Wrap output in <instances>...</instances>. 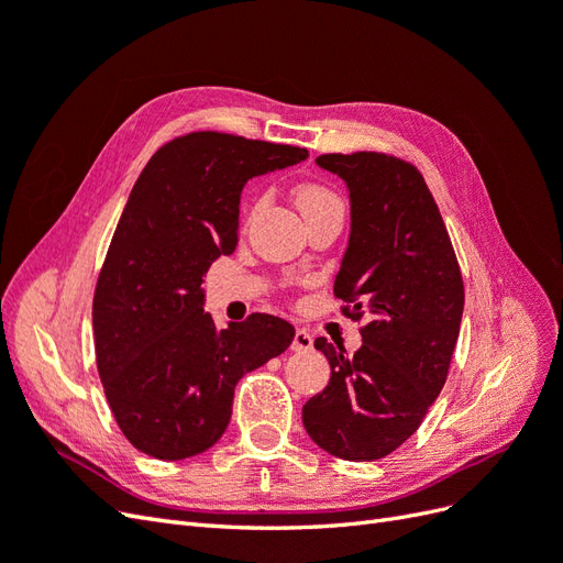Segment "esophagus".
<instances>
[{
    "label": "esophagus",
    "instance_id": "esophagus-1",
    "mask_svg": "<svg viewBox=\"0 0 563 563\" xmlns=\"http://www.w3.org/2000/svg\"><path fill=\"white\" fill-rule=\"evenodd\" d=\"M312 345H314L312 335H310L308 331H305V329H298V331H296V335H294L291 350H294V352H308V350H312Z\"/></svg>",
    "mask_w": 563,
    "mask_h": 563
}]
</instances>
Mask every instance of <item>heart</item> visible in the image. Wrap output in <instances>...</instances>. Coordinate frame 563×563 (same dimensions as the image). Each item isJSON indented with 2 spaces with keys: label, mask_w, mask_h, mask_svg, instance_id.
Masks as SVG:
<instances>
[{
  "label": "heart",
  "mask_w": 563,
  "mask_h": 563,
  "mask_svg": "<svg viewBox=\"0 0 563 563\" xmlns=\"http://www.w3.org/2000/svg\"><path fill=\"white\" fill-rule=\"evenodd\" d=\"M333 201H338V197L329 190L327 185H321V183L308 180V183H300L296 187V203L302 213H308L317 207H323V203H333Z\"/></svg>",
  "instance_id": "heart-1"
}]
</instances>
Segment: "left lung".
Segmentation results:
<instances>
[{
	"label": "left lung",
	"mask_w": 563,
	"mask_h": 563,
	"mask_svg": "<svg viewBox=\"0 0 563 563\" xmlns=\"http://www.w3.org/2000/svg\"><path fill=\"white\" fill-rule=\"evenodd\" d=\"M347 183L352 230L333 294L360 321L352 356L317 338L331 366L302 424L327 453L378 460L411 437L446 383L465 308V286L444 218L411 162L385 152L321 155Z\"/></svg>",
	"instance_id": "obj_1"
}]
</instances>
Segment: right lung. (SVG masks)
I'll use <instances>...</instances> for the list:
<instances>
[{
  "label": "right lung",
  "mask_w": 563,
  "mask_h": 563,
  "mask_svg": "<svg viewBox=\"0 0 563 563\" xmlns=\"http://www.w3.org/2000/svg\"><path fill=\"white\" fill-rule=\"evenodd\" d=\"M308 150L192 131L162 145L135 180L93 294L98 376L119 430L157 460H183L223 437L244 373L282 354L291 323L255 312L218 329L201 282L230 255L246 180Z\"/></svg>",
  "instance_id": "obj_1"
}]
</instances>
